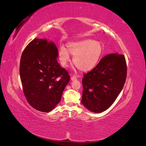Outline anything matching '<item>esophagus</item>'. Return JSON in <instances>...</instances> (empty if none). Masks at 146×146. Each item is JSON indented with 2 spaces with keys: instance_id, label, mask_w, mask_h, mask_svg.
I'll return each instance as SVG.
<instances>
[{
  "instance_id": "esophagus-1",
  "label": "esophagus",
  "mask_w": 146,
  "mask_h": 146,
  "mask_svg": "<svg viewBox=\"0 0 146 146\" xmlns=\"http://www.w3.org/2000/svg\"><path fill=\"white\" fill-rule=\"evenodd\" d=\"M78 76H76V75H74L71 77V80H77V78H78Z\"/></svg>"
}]
</instances>
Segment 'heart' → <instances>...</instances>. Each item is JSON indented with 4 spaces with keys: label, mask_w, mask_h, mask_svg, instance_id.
<instances>
[{
    "label": "heart",
    "mask_w": 146,
    "mask_h": 146,
    "mask_svg": "<svg viewBox=\"0 0 146 146\" xmlns=\"http://www.w3.org/2000/svg\"><path fill=\"white\" fill-rule=\"evenodd\" d=\"M67 47L70 54L74 56L75 65L82 71H88L94 68L99 62L104 51L102 42L92 39L69 42ZM68 51L63 46L59 49V61L63 66H67L70 61Z\"/></svg>",
    "instance_id": "b5f03b06"
}]
</instances>
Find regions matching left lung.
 I'll use <instances>...</instances> for the list:
<instances>
[{
  "mask_svg": "<svg viewBox=\"0 0 146 146\" xmlns=\"http://www.w3.org/2000/svg\"><path fill=\"white\" fill-rule=\"evenodd\" d=\"M123 55L110 54L101 59L91 71L83 74L82 104L90 111H105L120 94L127 78Z\"/></svg>",
  "mask_w": 146,
  "mask_h": 146,
  "instance_id": "1",
  "label": "left lung"
}]
</instances>
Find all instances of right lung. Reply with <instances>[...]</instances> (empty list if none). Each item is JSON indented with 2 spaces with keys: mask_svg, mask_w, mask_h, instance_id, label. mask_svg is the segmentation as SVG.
<instances>
[{
  "mask_svg": "<svg viewBox=\"0 0 146 146\" xmlns=\"http://www.w3.org/2000/svg\"><path fill=\"white\" fill-rule=\"evenodd\" d=\"M58 54L54 43L36 38L22 54L19 74L24 94L38 111L47 113L54 109L70 80L69 72L57 61Z\"/></svg>",
  "mask_w": 146,
  "mask_h": 146,
  "instance_id": "obj_1",
  "label": "right lung"
}]
</instances>
